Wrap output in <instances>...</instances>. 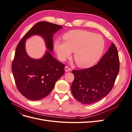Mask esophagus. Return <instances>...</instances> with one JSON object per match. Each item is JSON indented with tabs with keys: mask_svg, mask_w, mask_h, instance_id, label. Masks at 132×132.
Segmentation results:
<instances>
[{
	"mask_svg": "<svg viewBox=\"0 0 132 132\" xmlns=\"http://www.w3.org/2000/svg\"><path fill=\"white\" fill-rule=\"evenodd\" d=\"M71 70V68L69 67H68V66H65V71L66 72H68V71H70Z\"/></svg>",
	"mask_w": 132,
	"mask_h": 132,
	"instance_id": "1",
	"label": "esophagus"
}]
</instances>
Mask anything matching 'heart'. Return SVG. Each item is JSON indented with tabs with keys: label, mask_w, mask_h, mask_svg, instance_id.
I'll return each instance as SVG.
<instances>
[{
	"label": "heart",
	"mask_w": 132,
	"mask_h": 132,
	"mask_svg": "<svg viewBox=\"0 0 132 132\" xmlns=\"http://www.w3.org/2000/svg\"><path fill=\"white\" fill-rule=\"evenodd\" d=\"M63 42H54V49L59 58L64 61L74 52L73 57L77 65L87 68L97 63L102 56L105 42L101 35L85 30H73L63 37Z\"/></svg>",
	"instance_id": "b5f03b06"
}]
</instances>
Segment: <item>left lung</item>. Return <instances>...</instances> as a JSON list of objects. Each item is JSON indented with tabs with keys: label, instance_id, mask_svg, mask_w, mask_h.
Here are the masks:
<instances>
[{
	"label": "left lung",
	"instance_id": "obj_1",
	"mask_svg": "<svg viewBox=\"0 0 132 132\" xmlns=\"http://www.w3.org/2000/svg\"><path fill=\"white\" fill-rule=\"evenodd\" d=\"M119 70L117 48L112 43L109 51L96 65L73 70L74 80L71 90L77 100L89 105L100 100L112 89Z\"/></svg>",
	"mask_w": 132,
	"mask_h": 132
}]
</instances>
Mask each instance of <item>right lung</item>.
<instances>
[{"instance_id": "right-lung-1", "label": "right lung", "mask_w": 132, "mask_h": 132, "mask_svg": "<svg viewBox=\"0 0 132 132\" xmlns=\"http://www.w3.org/2000/svg\"><path fill=\"white\" fill-rule=\"evenodd\" d=\"M62 28V26L47 21L39 22L18 44L12 63V71L19 91L27 99L36 101L46 97L64 73L65 65L51 54L53 49V35ZM34 35L43 38L47 49L39 59L31 58L25 48L26 40Z\"/></svg>"}]
</instances>
